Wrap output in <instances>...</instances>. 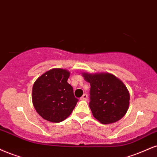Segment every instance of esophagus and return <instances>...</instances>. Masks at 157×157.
Listing matches in <instances>:
<instances>
[{
    "instance_id": "1",
    "label": "esophagus",
    "mask_w": 157,
    "mask_h": 157,
    "mask_svg": "<svg viewBox=\"0 0 157 157\" xmlns=\"http://www.w3.org/2000/svg\"><path fill=\"white\" fill-rule=\"evenodd\" d=\"M80 99L81 100H87V99H88V95H87L86 94H84L83 95H82V97H81Z\"/></svg>"
}]
</instances>
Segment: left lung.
Listing matches in <instances>:
<instances>
[{
    "mask_svg": "<svg viewBox=\"0 0 157 157\" xmlns=\"http://www.w3.org/2000/svg\"><path fill=\"white\" fill-rule=\"evenodd\" d=\"M90 82L89 107L93 116L101 124L118 121L127 112L129 94L126 87L110 74H83Z\"/></svg>",
    "mask_w": 157,
    "mask_h": 157,
    "instance_id": "obj_1",
    "label": "left lung"
}]
</instances>
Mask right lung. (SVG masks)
Listing matches in <instances>:
<instances>
[{
    "label": "right lung",
    "instance_id": "add662e5",
    "mask_svg": "<svg viewBox=\"0 0 157 157\" xmlns=\"http://www.w3.org/2000/svg\"><path fill=\"white\" fill-rule=\"evenodd\" d=\"M69 72L61 69H50L36 80L32 101L40 116L51 122L65 120L76 106L78 99L67 82Z\"/></svg>",
    "mask_w": 157,
    "mask_h": 157
}]
</instances>
